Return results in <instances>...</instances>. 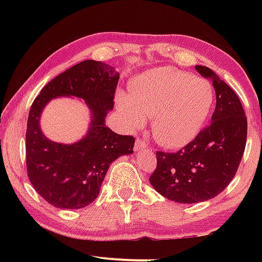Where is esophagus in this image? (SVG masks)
<instances>
[{
    "label": "esophagus",
    "instance_id": "1",
    "mask_svg": "<svg viewBox=\"0 0 262 262\" xmlns=\"http://www.w3.org/2000/svg\"><path fill=\"white\" fill-rule=\"evenodd\" d=\"M145 148H147V144H145L144 142H142V141H140V140H137V141L135 142V145H134L135 152L141 151V150H144Z\"/></svg>",
    "mask_w": 262,
    "mask_h": 262
}]
</instances>
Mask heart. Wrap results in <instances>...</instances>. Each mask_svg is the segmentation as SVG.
I'll return each mask as SVG.
<instances>
[{"label": "heart", "instance_id": "heart-1", "mask_svg": "<svg viewBox=\"0 0 262 262\" xmlns=\"http://www.w3.org/2000/svg\"><path fill=\"white\" fill-rule=\"evenodd\" d=\"M115 105L130 129L152 117V134L162 147L179 149L202 130L214 105L210 84L188 73L159 67L141 74L128 96L119 94Z\"/></svg>", "mask_w": 262, "mask_h": 262}]
</instances>
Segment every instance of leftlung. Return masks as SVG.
<instances>
[{
    "label": "left lung",
    "instance_id": "obj_1",
    "mask_svg": "<svg viewBox=\"0 0 262 262\" xmlns=\"http://www.w3.org/2000/svg\"><path fill=\"white\" fill-rule=\"evenodd\" d=\"M212 81L216 107L211 123L176 154L156 152L157 167L150 184L168 200L198 203L215 198L230 184L242 161L247 119L234 91L211 69L195 66Z\"/></svg>",
    "mask_w": 262,
    "mask_h": 262
}]
</instances>
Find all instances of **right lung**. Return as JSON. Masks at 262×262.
I'll return each instance as SVG.
<instances>
[{
	"label": "right lung",
	"instance_id": "1",
	"mask_svg": "<svg viewBox=\"0 0 262 262\" xmlns=\"http://www.w3.org/2000/svg\"><path fill=\"white\" fill-rule=\"evenodd\" d=\"M119 73L104 62L85 60L53 78L31 106L26 129V167L42 199L60 209H81L94 202L115 159L133 154L135 140L106 127L113 110ZM84 100L91 110L87 134L74 144L48 139L40 127L42 111L52 99Z\"/></svg>",
	"mask_w": 262,
	"mask_h": 262
}]
</instances>
